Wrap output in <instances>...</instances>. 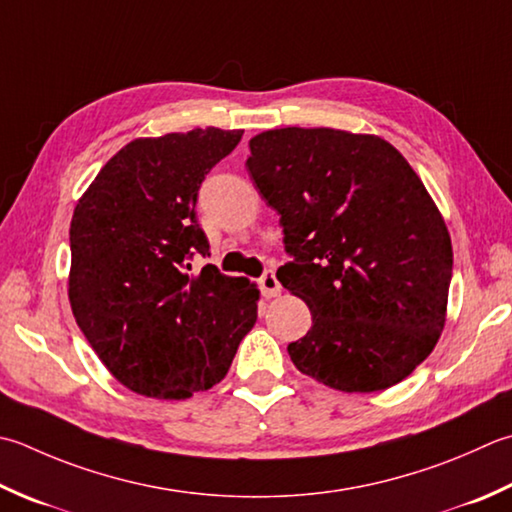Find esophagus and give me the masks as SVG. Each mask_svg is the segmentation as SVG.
I'll use <instances>...</instances> for the list:
<instances>
[{
  "label": "esophagus",
  "mask_w": 512,
  "mask_h": 512,
  "mask_svg": "<svg viewBox=\"0 0 512 512\" xmlns=\"http://www.w3.org/2000/svg\"><path fill=\"white\" fill-rule=\"evenodd\" d=\"M259 288H262V295L266 299H273V297H277L279 293H282V284L277 282L275 270H266V273L259 277Z\"/></svg>",
  "instance_id": "esophagus-1"
}]
</instances>
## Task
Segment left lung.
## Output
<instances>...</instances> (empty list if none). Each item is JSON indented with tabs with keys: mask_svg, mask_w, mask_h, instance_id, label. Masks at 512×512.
Instances as JSON below:
<instances>
[{
	"mask_svg": "<svg viewBox=\"0 0 512 512\" xmlns=\"http://www.w3.org/2000/svg\"><path fill=\"white\" fill-rule=\"evenodd\" d=\"M248 175L293 257L277 279L313 326L288 344L297 370L344 393L402 382L446 322L453 246L433 197L386 139L277 128L248 142Z\"/></svg>",
	"mask_w": 512,
	"mask_h": 512,
	"instance_id": "8db88e82",
	"label": "left lung"
}]
</instances>
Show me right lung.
Segmentation results:
<instances>
[{
	"mask_svg": "<svg viewBox=\"0 0 512 512\" xmlns=\"http://www.w3.org/2000/svg\"><path fill=\"white\" fill-rule=\"evenodd\" d=\"M244 130L195 128L126 144L79 199L70 222L75 322L119 384L186 399L226 377L257 322L259 290L213 264L197 193Z\"/></svg>",
	"mask_w": 512,
	"mask_h": 512,
	"instance_id": "right-lung-1",
	"label": "right lung"
}]
</instances>
